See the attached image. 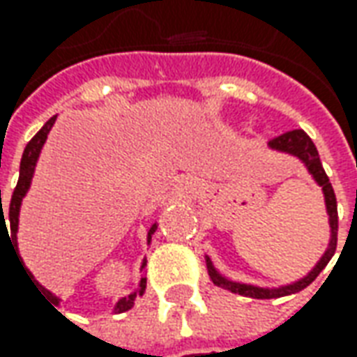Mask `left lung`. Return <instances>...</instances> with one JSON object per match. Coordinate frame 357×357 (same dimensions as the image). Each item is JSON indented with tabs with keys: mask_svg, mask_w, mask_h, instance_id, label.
I'll use <instances>...</instances> for the list:
<instances>
[{
	"mask_svg": "<svg viewBox=\"0 0 357 357\" xmlns=\"http://www.w3.org/2000/svg\"><path fill=\"white\" fill-rule=\"evenodd\" d=\"M268 148L278 150V152H287L290 155H296L302 164L306 166L308 174L312 176L314 181L322 188L324 191V202H326V211H328V219H330V243H328V249L322 255V259L316 263L312 271L301 280L292 282V284H284V287H278V289H263V287H255V284H245V282H235V280H229L225 278L219 271H217L211 259L205 257V263H207V273L213 280V284L221 287V289H227L235 294L241 296H249V298H261V301H268V298H280V296H287V294H294V292H301L302 289H306L314 278L318 277L324 266L330 263V259L334 257L336 252V237H338V205H336V195L332 190V183L326 176L322 162H320V155L318 150L314 146V142L310 140V136L304 132V130H290L284 132L277 138L268 142Z\"/></svg>",
	"mask_w": 357,
	"mask_h": 357,
	"instance_id": "8db88e82",
	"label": "left lung"
}]
</instances>
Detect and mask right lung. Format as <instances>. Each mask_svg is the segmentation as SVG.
<instances>
[{
  "label": "right lung",
  "instance_id": "1",
  "mask_svg": "<svg viewBox=\"0 0 357 357\" xmlns=\"http://www.w3.org/2000/svg\"><path fill=\"white\" fill-rule=\"evenodd\" d=\"M56 116L49 118L47 122H45V126L35 136L31 138V142L25 146V152H23V155H21V166H19V179H17V185H15V190H13V195H11V202H9V211H3V207H1V191H0V233L1 229L3 231H7V225H6V219H9V231H11V235L7 233V237L13 241V249H15V255H19L17 251V227H19V209H21V202H23V197H25V193L29 191V188H31V179H33V174H35V166H37V160H39V154H41V148H43L45 140H47V134L51 132V128H53V124H55ZM158 225H152L150 227V231H148V241L152 239V235H154V231ZM17 259H21V257H17ZM21 263V266H25L23 264V261H19ZM146 266V259H144V263H142V268ZM27 275H29V278H33V275L29 273V268H23ZM35 284H37V289L41 290V292H45L51 301H59L53 292H49V290L45 289V287H41L37 280H33ZM144 290H146V278H142L140 280V289L136 290V292H132V294H128V296H124V298H120V301L116 302V306H114V312H126V310H130L132 306H134V301L138 298V296H142L144 294Z\"/></svg>",
  "mask_w": 357,
  "mask_h": 357
}]
</instances>
